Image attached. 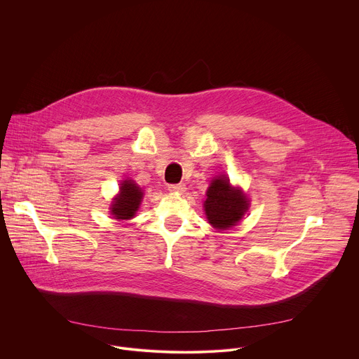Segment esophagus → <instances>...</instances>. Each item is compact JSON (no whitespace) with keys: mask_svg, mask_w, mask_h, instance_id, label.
<instances>
[{"mask_svg":"<svg viewBox=\"0 0 359 359\" xmlns=\"http://www.w3.org/2000/svg\"><path fill=\"white\" fill-rule=\"evenodd\" d=\"M169 191H172V193H183V191H186V186L183 183L170 184L169 186Z\"/></svg>","mask_w":359,"mask_h":359,"instance_id":"1","label":"esophagus"}]
</instances>
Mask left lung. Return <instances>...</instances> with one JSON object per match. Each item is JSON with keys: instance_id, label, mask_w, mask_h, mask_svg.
Listing matches in <instances>:
<instances>
[{"instance_id": "left-lung-1", "label": "left lung", "mask_w": 359, "mask_h": 359, "mask_svg": "<svg viewBox=\"0 0 359 359\" xmlns=\"http://www.w3.org/2000/svg\"><path fill=\"white\" fill-rule=\"evenodd\" d=\"M203 208L209 223L217 230L236 226L248 210L250 200L240 187H233L226 176L212 180Z\"/></svg>"}]
</instances>
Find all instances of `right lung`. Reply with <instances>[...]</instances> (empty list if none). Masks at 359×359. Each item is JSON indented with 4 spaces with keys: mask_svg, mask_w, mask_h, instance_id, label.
Returning <instances> with one entry per match:
<instances>
[{
    "mask_svg": "<svg viewBox=\"0 0 359 359\" xmlns=\"http://www.w3.org/2000/svg\"><path fill=\"white\" fill-rule=\"evenodd\" d=\"M143 197V190L130 179L121 183L119 194L111 203V215L116 220H129L135 217L139 210L140 201Z\"/></svg>",
    "mask_w": 359,
    "mask_h": 359,
    "instance_id": "right-lung-1",
    "label": "right lung"
}]
</instances>
